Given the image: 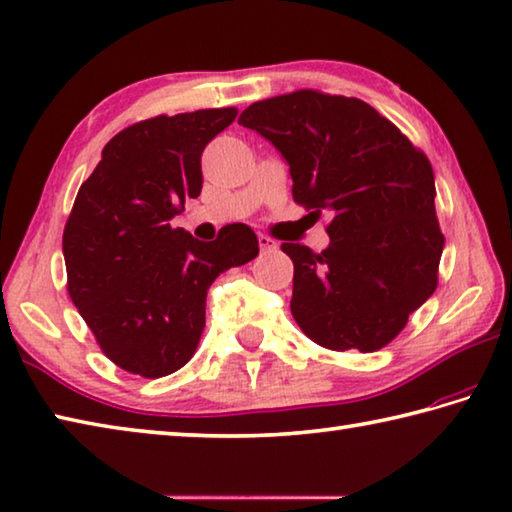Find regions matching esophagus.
I'll list each match as a JSON object with an SVG mask.
<instances>
[{"label":"esophagus","instance_id":"esophagus-1","mask_svg":"<svg viewBox=\"0 0 512 512\" xmlns=\"http://www.w3.org/2000/svg\"><path fill=\"white\" fill-rule=\"evenodd\" d=\"M258 247H260V252H272V249H276V240L265 236V234H258Z\"/></svg>","mask_w":512,"mask_h":512}]
</instances>
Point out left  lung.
I'll use <instances>...</instances> for the list:
<instances>
[{"label": "left lung", "instance_id": "8db88e82", "mask_svg": "<svg viewBox=\"0 0 512 512\" xmlns=\"http://www.w3.org/2000/svg\"><path fill=\"white\" fill-rule=\"evenodd\" d=\"M238 124L285 158L298 205L332 216L323 252L283 243L298 327L327 350L388 345L437 289L443 234L426 153L363 100L310 89L254 102Z\"/></svg>", "mask_w": 512, "mask_h": 512}]
</instances>
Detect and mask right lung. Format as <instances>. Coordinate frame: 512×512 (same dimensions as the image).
Here are the masks:
<instances>
[{
    "instance_id": "add662e5",
    "label": "right lung",
    "mask_w": 512,
    "mask_h": 512,
    "mask_svg": "<svg viewBox=\"0 0 512 512\" xmlns=\"http://www.w3.org/2000/svg\"><path fill=\"white\" fill-rule=\"evenodd\" d=\"M236 109L158 115L106 142L64 227L71 301L102 352L131 374L158 379L194 356L207 289L258 254L243 223L202 243L169 220L202 189L200 156Z\"/></svg>"
}]
</instances>
